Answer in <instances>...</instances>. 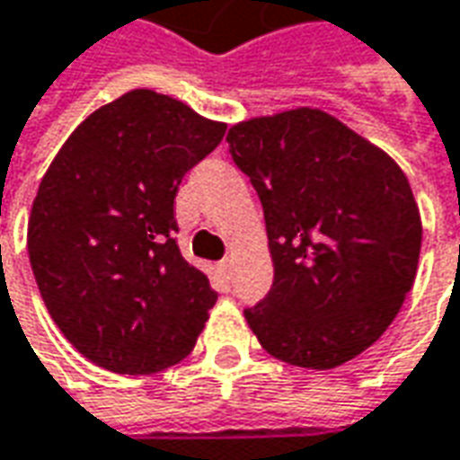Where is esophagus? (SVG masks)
<instances>
[{
    "label": "esophagus",
    "mask_w": 460,
    "mask_h": 460,
    "mask_svg": "<svg viewBox=\"0 0 460 460\" xmlns=\"http://www.w3.org/2000/svg\"><path fill=\"white\" fill-rule=\"evenodd\" d=\"M221 271H224L226 276L234 274V259H231V256H226V259L221 261Z\"/></svg>",
    "instance_id": "1"
}]
</instances>
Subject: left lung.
<instances>
[{"label": "left lung", "instance_id": "obj_1", "mask_svg": "<svg viewBox=\"0 0 460 460\" xmlns=\"http://www.w3.org/2000/svg\"><path fill=\"white\" fill-rule=\"evenodd\" d=\"M234 164L261 199L274 284L246 308L274 358L336 368L391 326L413 286L420 214L406 174L343 121L298 107L234 124Z\"/></svg>", "mask_w": 460, "mask_h": 460}]
</instances>
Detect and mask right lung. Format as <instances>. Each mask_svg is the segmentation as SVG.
Segmentation results:
<instances>
[{
	"instance_id": "right-lung-1",
	"label": "right lung",
	"mask_w": 460,
	"mask_h": 460,
	"mask_svg": "<svg viewBox=\"0 0 460 460\" xmlns=\"http://www.w3.org/2000/svg\"><path fill=\"white\" fill-rule=\"evenodd\" d=\"M226 124L131 89L72 131L31 204L27 249L66 341L114 374H156L194 349L217 304L174 239L184 174Z\"/></svg>"
}]
</instances>
